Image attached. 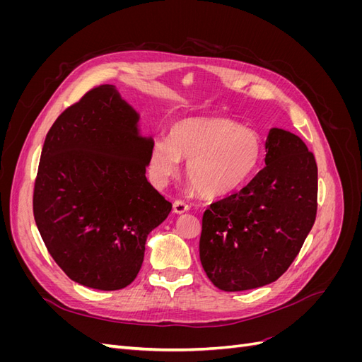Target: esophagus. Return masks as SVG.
Listing matches in <instances>:
<instances>
[{"mask_svg": "<svg viewBox=\"0 0 362 362\" xmlns=\"http://www.w3.org/2000/svg\"><path fill=\"white\" fill-rule=\"evenodd\" d=\"M190 210V206L184 201H175L173 202V213L175 214H184Z\"/></svg>", "mask_w": 362, "mask_h": 362, "instance_id": "1", "label": "esophagus"}]
</instances>
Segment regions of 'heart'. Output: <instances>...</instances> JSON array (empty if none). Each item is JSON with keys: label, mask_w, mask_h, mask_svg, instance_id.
I'll list each match as a JSON object with an SVG mask.
<instances>
[{"label": "heart", "mask_w": 362, "mask_h": 362, "mask_svg": "<svg viewBox=\"0 0 362 362\" xmlns=\"http://www.w3.org/2000/svg\"><path fill=\"white\" fill-rule=\"evenodd\" d=\"M262 158V141L254 129L223 116L189 117L175 124L169 141L156 140L148 168L157 187L177 177L187 161V180L202 198H223L254 177Z\"/></svg>", "instance_id": "b5f03b06"}]
</instances>
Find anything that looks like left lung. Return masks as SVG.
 Returning a JSON list of instances; mask_svg holds the SVG:
<instances>
[{
    "mask_svg": "<svg viewBox=\"0 0 362 362\" xmlns=\"http://www.w3.org/2000/svg\"><path fill=\"white\" fill-rule=\"evenodd\" d=\"M266 168L202 217L199 257L217 288L245 291L275 282L310 234L317 213V164L303 140L272 128Z\"/></svg>",
    "mask_w": 362,
    "mask_h": 362,
    "instance_id": "1",
    "label": "left lung"
}]
</instances>
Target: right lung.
Wrapping results in <instances>:
<instances>
[{
  "instance_id": "right-lung-1",
  "label": "right lung",
  "mask_w": 362,
  "mask_h": 362,
  "mask_svg": "<svg viewBox=\"0 0 362 362\" xmlns=\"http://www.w3.org/2000/svg\"><path fill=\"white\" fill-rule=\"evenodd\" d=\"M116 87L103 84L66 108L48 131L33 194L40 237L59 267L84 287L129 286L146 238L172 204L146 180L154 144Z\"/></svg>"
}]
</instances>
